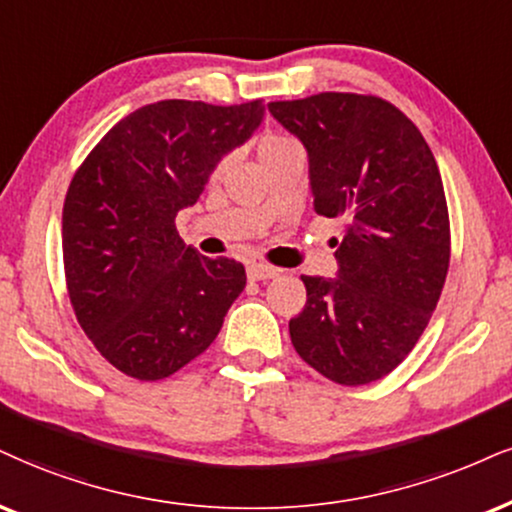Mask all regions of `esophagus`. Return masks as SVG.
I'll return each instance as SVG.
<instances>
[{
  "label": "esophagus",
  "mask_w": 512,
  "mask_h": 512,
  "mask_svg": "<svg viewBox=\"0 0 512 512\" xmlns=\"http://www.w3.org/2000/svg\"><path fill=\"white\" fill-rule=\"evenodd\" d=\"M246 273H249V280H270V277L280 275L282 270L273 268V266H266V263H251Z\"/></svg>",
  "instance_id": "obj_1"
}]
</instances>
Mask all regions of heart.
Listing matches in <instances>:
<instances>
[{
    "label": "heart",
    "mask_w": 512,
    "mask_h": 512,
    "mask_svg": "<svg viewBox=\"0 0 512 512\" xmlns=\"http://www.w3.org/2000/svg\"><path fill=\"white\" fill-rule=\"evenodd\" d=\"M296 147H299V142H296L294 137L285 135V132H266V135L261 137V142H258V156H261V161H268L273 159V156L285 154V151Z\"/></svg>",
    "instance_id": "b5f03b06"
}]
</instances>
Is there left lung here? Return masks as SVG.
<instances>
[{"mask_svg": "<svg viewBox=\"0 0 512 512\" xmlns=\"http://www.w3.org/2000/svg\"><path fill=\"white\" fill-rule=\"evenodd\" d=\"M268 111L308 149L315 213L344 220L337 280L301 277L294 349L344 387L382 380L418 344L449 273V206L432 149L375 94L320 92Z\"/></svg>", "mask_w": 512, "mask_h": 512, "instance_id": "left-lung-1", "label": "left lung"}]
</instances>
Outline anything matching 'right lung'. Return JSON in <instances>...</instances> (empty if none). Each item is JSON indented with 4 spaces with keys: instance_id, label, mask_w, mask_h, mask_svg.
Segmentation results:
<instances>
[{
    "instance_id": "1",
    "label": "right lung",
    "mask_w": 512,
    "mask_h": 512,
    "mask_svg": "<svg viewBox=\"0 0 512 512\" xmlns=\"http://www.w3.org/2000/svg\"><path fill=\"white\" fill-rule=\"evenodd\" d=\"M261 99H166L132 111L75 170L63 201V273L75 318L113 368L156 382L201 356L242 294L232 258L199 256L175 230L220 156L251 137Z\"/></svg>"
}]
</instances>
